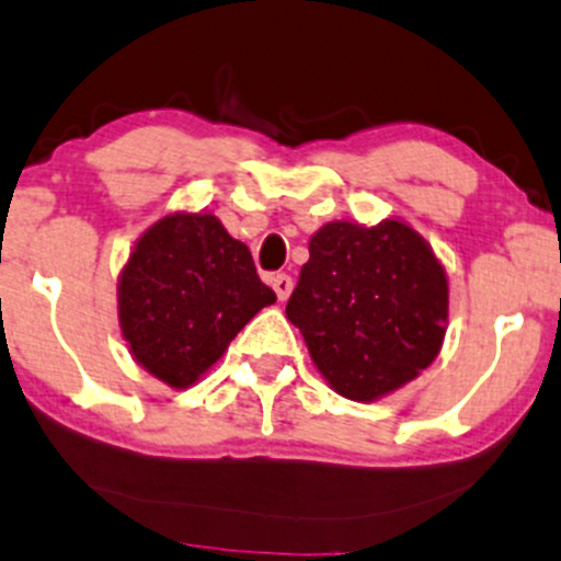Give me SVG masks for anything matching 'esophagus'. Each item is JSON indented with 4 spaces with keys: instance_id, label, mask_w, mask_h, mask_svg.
<instances>
[{
    "instance_id": "1",
    "label": "esophagus",
    "mask_w": 561,
    "mask_h": 561,
    "mask_svg": "<svg viewBox=\"0 0 561 561\" xmlns=\"http://www.w3.org/2000/svg\"><path fill=\"white\" fill-rule=\"evenodd\" d=\"M270 286H273V291L278 294L280 302H286V299L291 297V291H294V280H291V275H286V273L273 275V278H270Z\"/></svg>"
}]
</instances>
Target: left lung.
<instances>
[{
  "label": "left lung",
  "mask_w": 561,
  "mask_h": 561,
  "mask_svg": "<svg viewBox=\"0 0 561 561\" xmlns=\"http://www.w3.org/2000/svg\"><path fill=\"white\" fill-rule=\"evenodd\" d=\"M286 318L336 393L375 401L436 360L447 334L449 280L407 221H329L310 238Z\"/></svg>",
  "instance_id": "left-lung-1"
}]
</instances>
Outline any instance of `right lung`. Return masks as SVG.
I'll list each match as a JSON object with an SVG mask.
<instances>
[{"instance_id":"add662e5","label":"right lung","mask_w":561,"mask_h":561,"mask_svg":"<svg viewBox=\"0 0 561 561\" xmlns=\"http://www.w3.org/2000/svg\"><path fill=\"white\" fill-rule=\"evenodd\" d=\"M275 291L259 280L245 243L214 214L154 221L117 280L119 329L130 353L160 382L195 385Z\"/></svg>"}]
</instances>
